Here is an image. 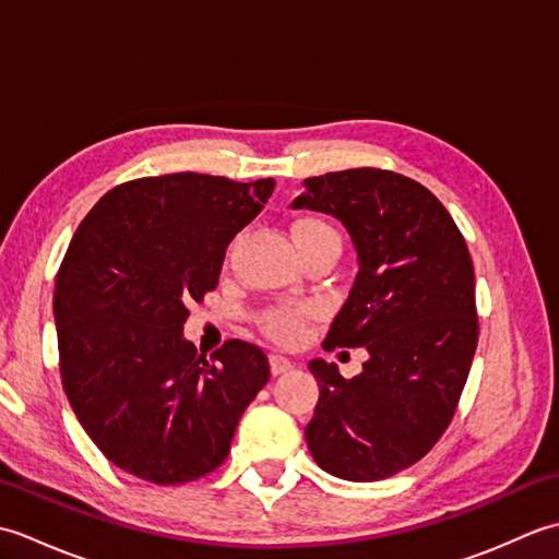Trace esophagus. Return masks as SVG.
<instances>
[{
  "instance_id": "esophagus-1",
  "label": "esophagus",
  "mask_w": 559,
  "mask_h": 559,
  "mask_svg": "<svg viewBox=\"0 0 559 559\" xmlns=\"http://www.w3.org/2000/svg\"><path fill=\"white\" fill-rule=\"evenodd\" d=\"M269 365H271V372L273 374H283V372H288L290 367H293V362L286 358V355H271Z\"/></svg>"
}]
</instances>
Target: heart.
Masks as SVG:
<instances>
[{
    "instance_id": "b5f03b06",
    "label": "heart",
    "mask_w": 559,
    "mask_h": 559,
    "mask_svg": "<svg viewBox=\"0 0 559 559\" xmlns=\"http://www.w3.org/2000/svg\"><path fill=\"white\" fill-rule=\"evenodd\" d=\"M295 240H298L300 247H307L312 242H326V240L341 245L338 233L331 228L329 223L317 221V218H307L295 225ZM302 319H305L302 307L278 305V307H269V310L261 314L259 322H261V329H264L271 338L295 341L302 331Z\"/></svg>"
}]
</instances>
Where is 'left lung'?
I'll return each mask as SVG.
<instances>
[{"label":"left lung","mask_w":559,"mask_h":559,"mask_svg":"<svg viewBox=\"0 0 559 559\" xmlns=\"http://www.w3.org/2000/svg\"><path fill=\"white\" fill-rule=\"evenodd\" d=\"M290 206L346 225L360 271L324 348L370 353L353 379L310 362L319 401L307 447L331 476L384 480L437 444L468 379L478 314L466 240L430 189L391 170L310 177Z\"/></svg>","instance_id":"8db88e82"}]
</instances>
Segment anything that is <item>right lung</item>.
<instances>
[{
	"label": "right lung",
	"mask_w": 559,
	"mask_h": 559,
	"mask_svg": "<svg viewBox=\"0 0 559 559\" xmlns=\"http://www.w3.org/2000/svg\"><path fill=\"white\" fill-rule=\"evenodd\" d=\"M273 187L271 177H141L110 189L71 237L55 281L59 372L81 427L117 468L180 485L228 459L269 358L233 338L209 362L182 326Z\"/></svg>",
	"instance_id": "right-lung-1"
}]
</instances>
